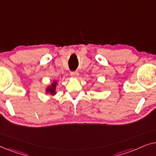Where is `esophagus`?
<instances>
[{"mask_svg":"<svg viewBox=\"0 0 156 156\" xmlns=\"http://www.w3.org/2000/svg\"><path fill=\"white\" fill-rule=\"evenodd\" d=\"M70 74H71V76H72V77H77L78 76V72H71V73H70Z\"/></svg>","mask_w":156,"mask_h":156,"instance_id":"34e87169","label":"esophagus"}]
</instances>
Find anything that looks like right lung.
Masks as SVG:
<instances>
[{
	"label": "right lung",
	"instance_id": "1",
	"mask_svg": "<svg viewBox=\"0 0 156 156\" xmlns=\"http://www.w3.org/2000/svg\"><path fill=\"white\" fill-rule=\"evenodd\" d=\"M55 88H56V82H54V83H52L50 87H49L47 89V92H50L51 94L54 95L55 94Z\"/></svg>",
	"mask_w": 156,
	"mask_h": 156
}]
</instances>
